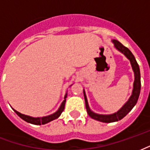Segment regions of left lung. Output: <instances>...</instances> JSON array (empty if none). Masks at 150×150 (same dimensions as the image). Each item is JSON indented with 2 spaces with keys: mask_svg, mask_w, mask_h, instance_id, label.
<instances>
[{
  "mask_svg": "<svg viewBox=\"0 0 150 150\" xmlns=\"http://www.w3.org/2000/svg\"><path fill=\"white\" fill-rule=\"evenodd\" d=\"M112 43L114 44V46H115V48L118 52L122 53L123 55H125L126 58L129 60L130 64H131L132 69H133V71H134V85H133V90H132V94L130 95V97L129 98L127 102L117 112H115L114 114H111V115H99V114H96L95 112H93L91 110L89 104H88V101H87V98H86V92H85V90L83 89L84 99H85L86 111L88 113L90 117H92L95 120L106 123L115 122H117V121L122 119L123 117H125L129 112L134 108V106L136 105V103H137V100H138V98H139V95H140L141 91L140 68H139V66L137 64L134 55L132 54L131 52L127 47L123 46L120 42H118L116 40H112Z\"/></svg>",
  "mask_w": 150,
  "mask_h": 150,
  "instance_id": "8db88e82",
  "label": "left lung"
}]
</instances>
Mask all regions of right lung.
Listing matches in <instances>:
<instances>
[{"instance_id": "1", "label": "right lung", "mask_w": 150, "mask_h": 150, "mask_svg": "<svg viewBox=\"0 0 150 150\" xmlns=\"http://www.w3.org/2000/svg\"><path fill=\"white\" fill-rule=\"evenodd\" d=\"M67 96V92L66 93V95L64 96V100L62 102L60 106L59 107V109L53 113L52 115H47V116H44V117H32V116H28V115H23L20 112L16 111V110L13 109L16 115H18L19 117L22 118L23 120L27 122L28 123H31V124H33V125H44V124H47V123L52 122V121L55 120L56 118H58L59 116L62 114V112L64 111V107H65V103H66V98Z\"/></svg>"}]
</instances>
